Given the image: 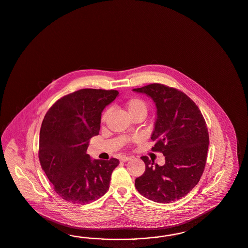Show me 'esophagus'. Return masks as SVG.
<instances>
[{"label": "esophagus", "mask_w": 248, "mask_h": 248, "mask_svg": "<svg viewBox=\"0 0 248 248\" xmlns=\"http://www.w3.org/2000/svg\"><path fill=\"white\" fill-rule=\"evenodd\" d=\"M121 161H123V162H126V161H128L131 159V157H126V156H123V157H121Z\"/></svg>", "instance_id": "1"}]
</instances>
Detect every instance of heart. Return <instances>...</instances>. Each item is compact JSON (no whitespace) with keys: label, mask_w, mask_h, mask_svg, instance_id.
I'll return each mask as SVG.
<instances>
[{"label":"heart","mask_w":248,"mask_h":248,"mask_svg":"<svg viewBox=\"0 0 248 248\" xmlns=\"http://www.w3.org/2000/svg\"><path fill=\"white\" fill-rule=\"evenodd\" d=\"M125 107L127 109L128 111L129 115L132 117V116H135V115H138V114H143V115H146L147 112H148V105H147V102L141 98H132V99H128L125 103ZM109 112H110V109H105L101 115V122L102 123H105L108 117H109Z\"/></svg>","instance_id":"heart-1"}]
</instances>
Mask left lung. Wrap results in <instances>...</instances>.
<instances>
[{"mask_svg":"<svg viewBox=\"0 0 248 248\" xmlns=\"http://www.w3.org/2000/svg\"><path fill=\"white\" fill-rule=\"evenodd\" d=\"M133 91L147 95L156 105L151 135L156 144L151 149L165 157L162 166L141 157L146 170L136 179V188L154 202L176 201L198 185L204 171L209 144L206 122L196 103L178 89L150 84Z\"/></svg>","mask_w":248,"mask_h":248,"instance_id":"1","label":"left lung"}]
</instances>
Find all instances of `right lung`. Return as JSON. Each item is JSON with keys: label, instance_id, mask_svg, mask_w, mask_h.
I'll use <instances>...</instances> for the list:
<instances>
[{"label": "right lung", "instance_id": "1", "mask_svg": "<svg viewBox=\"0 0 248 248\" xmlns=\"http://www.w3.org/2000/svg\"><path fill=\"white\" fill-rule=\"evenodd\" d=\"M117 90L84 89L57 100L47 111L40 128V158L55 192L74 204H88L109 187L119 159H92L89 139L99 135L101 112Z\"/></svg>", "mask_w": 248, "mask_h": 248}]
</instances>
